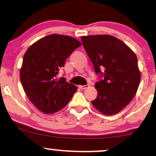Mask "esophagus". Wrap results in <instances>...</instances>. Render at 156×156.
Wrapping results in <instances>:
<instances>
[{
    "label": "esophagus",
    "mask_w": 156,
    "mask_h": 156,
    "mask_svg": "<svg viewBox=\"0 0 156 156\" xmlns=\"http://www.w3.org/2000/svg\"><path fill=\"white\" fill-rule=\"evenodd\" d=\"M79 88L80 89H87V88H89V85H84V86H79Z\"/></svg>",
    "instance_id": "obj_1"
}]
</instances>
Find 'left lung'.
Instances as JSON below:
<instances>
[{
	"label": "left lung",
	"mask_w": 156,
	"mask_h": 156,
	"mask_svg": "<svg viewBox=\"0 0 156 156\" xmlns=\"http://www.w3.org/2000/svg\"><path fill=\"white\" fill-rule=\"evenodd\" d=\"M81 40L95 73L103 77L94 86L98 96L92 104L105 115L117 114L139 88L141 73L136 55L122 41L108 34L82 36Z\"/></svg>",
	"instance_id": "obj_1"
}]
</instances>
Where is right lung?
<instances>
[{"mask_svg": "<svg viewBox=\"0 0 156 156\" xmlns=\"http://www.w3.org/2000/svg\"><path fill=\"white\" fill-rule=\"evenodd\" d=\"M80 45L72 37L54 34L39 39L25 53L20 71L21 83L29 101L40 112L53 114L72 99L77 87L56 76Z\"/></svg>", "mask_w": 156, "mask_h": 156, "instance_id": "right-lung-1", "label": "right lung"}]
</instances>
